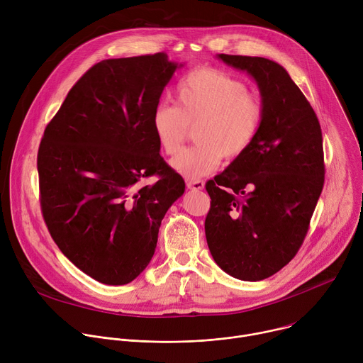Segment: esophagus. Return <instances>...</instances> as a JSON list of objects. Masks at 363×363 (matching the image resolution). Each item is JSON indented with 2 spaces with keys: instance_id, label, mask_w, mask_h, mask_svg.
Returning a JSON list of instances; mask_svg holds the SVG:
<instances>
[{
  "instance_id": "obj_1",
  "label": "esophagus",
  "mask_w": 363,
  "mask_h": 363,
  "mask_svg": "<svg viewBox=\"0 0 363 363\" xmlns=\"http://www.w3.org/2000/svg\"><path fill=\"white\" fill-rule=\"evenodd\" d=\"M186 186H188V189H192V191H201V189H203L205 184L201 179H192V181L186 182Z\"/></svg>"
}]
</instances>
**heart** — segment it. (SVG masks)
Listing matches in <instances>:
<instances>
[{"instance_id": "1", "label": "heart", "mask_w": 363, "mask_h": 363, "mask_svg": "<svg viewBox=\"0 0 363 363\" xmlns=\"http://www.w3.org/2000/svg\"><path fill=\"white\" fill-rule=\"evenodd\" d=\"M177 106L161 103L152 128L161 149L175 157L196 125L195 146L172 161L188 179L211 174L223 157L235 160L251 146L263 121V105L244 82L217 69H198L177 86Z\"/></svg>"}]
</instances>
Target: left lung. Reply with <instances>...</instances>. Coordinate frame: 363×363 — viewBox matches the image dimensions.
<instances>
[{"instance_id":"obj_1","label":"left lung","mask_w":363,"mask_h":363,"mask_svg":"<svg viewBox=\"0 0 363 363\" xmlns=\"http://www.w3.org/2000/svg\"><path fill=\"white\" fill-rule=\"evenodd\" d=\"M245 72L262 96L263 121L251 146L205 185V237L231 277L260 281L298 251L325 182L322 129L287 70L264 57L217 55Z\"/></svg>"}]
</instances>
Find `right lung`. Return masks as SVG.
<instances>
[{
  "mask_svg": "<svg viewBox=\"0 0 363 363\" xmlns=\"http://www.w3.org/2000/svg\"><path fill=\"white\" fill-rule=\"evenodd\" d=\"M182 66L165 53L103 60L44 130L37 158L44 221L69 260L103 284H128L147 267L161 223L185 191L152 128ZM152 174L159 181L143 186Z\"/></svg>",
  "mask_w": 363,
  "mask_h": 363,
  "instance_id": "1",
  "label": "right lung"
}]
</instances>
